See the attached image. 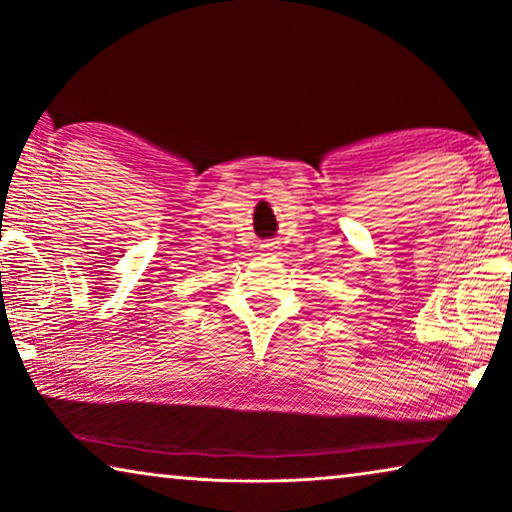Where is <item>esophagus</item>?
<instances>
[{
  "label": "esophagus",
  "instance_id": "obj_1",
  "mask_svg": "<svg viewBox=\"0 0 512 512\" xmlns=\"http://www.w3.org/2000/svg\"><path fill=\"white\" fill-rule=\"evenodd\" d=\"M264 250L262 255H271V250H276L278 248V241H269V243H262V246H259Z\"/></svg>",
  "mask_w": 512,
  "mask_h": 512
}]
</instances>
